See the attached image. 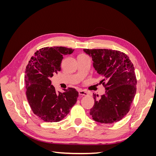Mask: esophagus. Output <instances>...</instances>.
Here are the masks:
<instances>
[{"label":"esophagus","instance_id":"obj_1","mask_svg":"<svg viewBox=\"0 0 156 156\" xmlns=\"http://www.w3.org/2000/svg\"><path fill=\"white\" fill-rule=\"evenodd\" d=\"M79 94L81 96H88V95L87 92L84 91V90H79Z\"/></svg>","mask_w":156,"mask_h":156}]
</instances>
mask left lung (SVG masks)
<instances>
[{
  "mask_svg": "<svg viewBox=\"0 0 156 156\" xmlns=\"http://www.w3.org/2000/svg\"><path fill=\"white\" fill-rule=\"evenodd\" d=\"M93 61V66L103 80L105 94L99 98L93 94L94 105L90 115L100 123L119 122L128 113L136 93V79L133 64L119 51L83 49Z\"/></svg>",
  "mask_w": 156,
  "mask_h": 156,
  "instance_id": "obj_1",
  "label": "left lung"
}]
</instances>
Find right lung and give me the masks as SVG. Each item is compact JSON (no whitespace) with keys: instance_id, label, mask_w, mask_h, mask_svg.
Wrapping results in <instances>:
<instances>
[{"instance_id":"right-lung-1","label":"right lung","mask_w":156,"mask_h":156,"mask_svg":"<svg viewBox=\"0 0 156 156\" xmlns=\"http://www.w3.org/2000/svg\"><path fill=\"white\" fill-rule=\"evenodd\" d=\"M73 49L64 47L41 48L32 56L25 69L26 95L32 112L48 122H57L67 116L77 102L78 92L73 88L56 92L50 78L60 72L63 56Z\"/></svg>"}]
</instances>
